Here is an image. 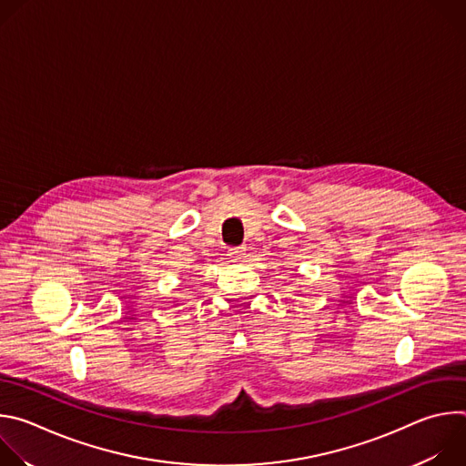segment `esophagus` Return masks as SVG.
I'll return each mask as SVG.
<instances>
[{"label":"esophagus","instance_id":"esophagus-1","mask_svg":"<svg viewBox=\"0 0 466 466\" xmlns=\"http://www.w3.org/2000/svg\"><path fill=\"white\" fill-rule=\"evenodd\" d=\"M228 256L236 261H241L245 258V247H232L228 248Z\"/></svg>","mask_w":466,"mask_h":466}]
</instances>
